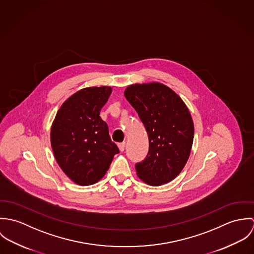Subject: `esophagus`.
I'll return each mask as SVG.
<instances>
[{"mask_svg": "<svg viewBox=\"0 0 254 254\" xmlns=\"http://www.w3.org/2000/svg\"><path fill=\"white\" fill-rule=\"evenodd\" d=\"M118 147H119L120 151H123L124 148H125V143H124V142H123V143H119V144H118Z\"/></svg>", "mask_w": 254, "mask_h": 254, "instance_id": "34e87169", "label": "esophagus"}]
</instances>
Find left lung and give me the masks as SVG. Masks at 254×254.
I'll use <instances>...</instances> for the list:
<instances>
[{
    "label": "left lung",
    "instance_id": "8db88e82",
    "mask_svg": "<svg viewBox=\"0 0 254 254\" xmlns=\"http://www.w3.org/2000/svg\"><path fill=\"white\" fill-rule=\"evenodd\" d=\"M125 98L137 111L148 136V152L136 163L137 175L160 186L176 178L186 165L193 141V123L181 98L160 83L134 84Z\"/></svg>",
    "mask_w": 254,
    "mask_h": 254
}]
</instances>
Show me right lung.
Here are the masks:
<instances>
[{
  "label": "right lung",
  "mask_w": 254,
  "mask_h": 254,
  "mask_svg": "<svg viewBox=\"0 0 254 254\" xmlns=\"http://www.w3.org/2000/svg\"><path fill=\"white\" fill-rule=\"evenodd\" d=\"M110 94L111 88L105 86L82 89L63 104L53 122L55 157L65 175L78 185L100 181L119 152L100 116Z\"/></svg>",
  "instance_id": "1"
}]
</instances>
